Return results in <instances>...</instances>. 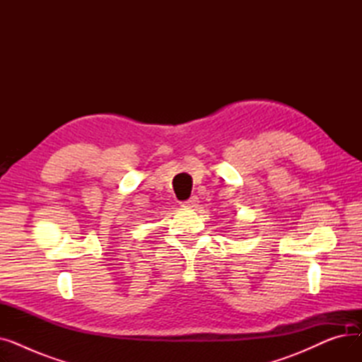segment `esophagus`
I'll return each instance as SVG.
<instances>
[{
	"instance_id": "1",
	"label": "esophagus",
	"mask_w": 362,
	"mask_h": 362,
	"mask_svg": "<svg viewBox=\"0 0 362 362\" xmlns=\"http://www.w3.org/2000/svg\"><path fill=\"white\" fill-rule=\"evenodd\" d=\"M198 198L197 197H191L187 201H183L182 202V206H187V208H192V206H197L198 205Z\"/></svg>"
}]
</instances>
